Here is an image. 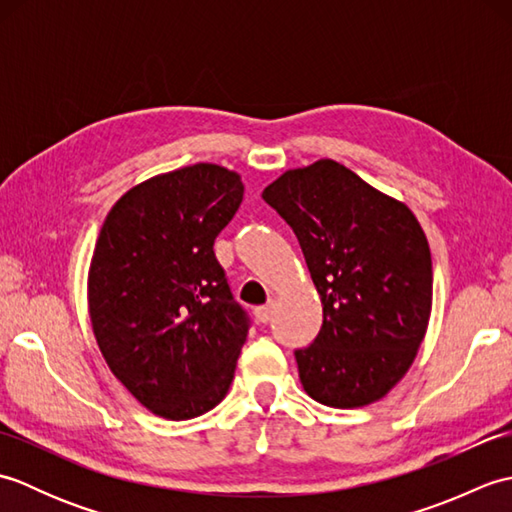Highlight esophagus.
<instances>
[{
    "instance_id": "34e87169",
    "label": "esophagus",
    "mask_w": 512,
    "mask_h": 512,
    "mask_svg": "<svg viewBox=\"0 0 512 512\" xmlns=\"http://www.w3.org/2000/svg\"><path fill=\"white\" fill-rule=\"evenodd\" d=\"M270 317H273V303H266V306L255 308V319L259 323H268Z\"/></svg>"
}]
</instances>
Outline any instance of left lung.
Segmentation results:
<instances>
[{"mask_svg": "<svg viewBox=\"0 0 512 512\" xmlns=\"http://www.w3.org/2000/svg\"><path fill=\"white\" fill-rule=\"evenodd\" d=\"M262 198L295 231L323 303L317 339L295 350L303 389L336 409L380 400L407 374L431 317L416 215L330 158L286 171Z\"/></svg>", "mask_w": 512, "mask_h": 512, "instance_id": "8db88e82", "label": "left lung"}]
</instances>
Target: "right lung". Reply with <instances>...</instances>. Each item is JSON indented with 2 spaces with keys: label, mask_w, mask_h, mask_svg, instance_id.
<instances>
[{
  "label": "right lung",
  "mask_w": 512,
  "mask_h": 512,
  "mask_svg": "<svg viewBox=\"0 0 512 512\" xmlns=\"http://www.w3.org/2000/svg\"><path fill=\"white\" fill-rule=\"evenodd\" d=\"M242 198L235 171L198 162L129 189L96 239L88 277L96 343L156 416H202L231 387L250 321L213 244Z\"/></svg>",
  "instance_id": "add662e5"
}]
</instances>
